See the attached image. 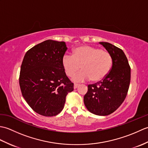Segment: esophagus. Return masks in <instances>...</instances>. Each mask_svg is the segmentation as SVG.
<instances>
[{
    "instance_id": "34e87169",
    "label": "esophagus",
    "mask_w": 148,
    "mask_h": 148,
    "mask_svg": "<svg viewBox=\"0 0 148 148\" xmlns=\"http://www.w3.org/2000/svg\"><path fill=\"white\" fill-rule=\"evenodd\" d=\"M79 84H76V83H75V84H74V89H76L77 88L78 86H79Z\"/></svg>"
}]
</instances>
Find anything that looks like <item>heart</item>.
Masks as SVG:
<instances>
[{"label":"heart","instance_id":"b5f03b06","mask_svg":"<svg viewBox=\"0 0 148 148\" xmlns=\"http://www.w3.org/2000/svg\"><path fill=\"white\" fill-rule=\"evenodd\" d=\"M62 65L68 77L73 76L81 68L82 71L73 77L74 81L90 79L92 82H99L109 73L112 65V57L106 50L83 46L74 49L72 55L63 56Z\"/></svg>","mask_w":148,"mask_h":148}]
</instances>
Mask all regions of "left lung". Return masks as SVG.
<instances>
[{
    "label": "left lung",
    "instance_id": "8db88e82",
    "mask_svg": "<svg viewBox=\"0 0 148 148\" xmlns=\"http://www.w3.org/2000/svg\"><path fill=\"white\" fill-rule=\"evenodd\" d=\"M112 57L111 71L104 79L88 86L84 103L94 114L107 116L114 112L126 98L130 82V67L124 52L107 42H100Z\"/></svg>",
    "mask_w": 148,
    "mask_h": 148
}]
</instances>
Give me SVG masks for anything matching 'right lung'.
I'll list each match as a JSON object with an SVG mask.
<instances>
[{
	"instance_id": "right-lung-1",
	"label": "right lung",
	"mask_w": 148,
	"mask_h": 148,
	"mask_svg": "<svg viewBox=\"0 0 148 148\" xmlns=\"http://www.w3.org/2000/svg\"><path fill=\"white\" fill-rule=\"evenodd\" d=\"M67 49L64 41L46 40L25 55L19 77L21 92L30 108L42 116L59 114L66 96L74 90L62 65Z\"/></svg>"
}]
</instances>
